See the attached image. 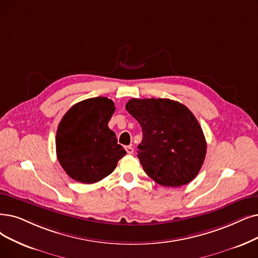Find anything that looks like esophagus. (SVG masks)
Returning <instances> with one entry per match:
<instances>
[{
  "mask_svg": "<svg viewBox=\"0 0 258 258\" xmlns=\"http://www.w3.org/2000/svg\"><path fill=\"white\" fill-rule=\"evenodd\" d=\"M125 148H126V151H127L128 154H132L133 153V148L131 146H126Z\"/></svg>",
  "mask_w": 258,
  "mask_h": 258,
  "instance_id": "obj_1",
  "label": "esophagus"
}]
</instances>
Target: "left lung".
Masks as SVG:
<instances>
[{"label":"left lung","mask_w":258,"mask_h":258,"mask_svg":"<svg viewBox=\"0 0 258 258\" xmlns=\"http://www.w3.org/2000/svg\"><path fill=\"white\" fill-rule=\"evenodd\" d=\"M126 110L143 130L138 158L144 171L163 186L194 180L203 165L207 142L190 110L168 98H132Z\"/></svg>","instance_id":"8db88e82"}]
</instances>
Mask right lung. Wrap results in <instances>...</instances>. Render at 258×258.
<instances>
[{
    "mask_svg": "<svg viewBox=\"0 0 258 258\" xmlns=\"http://www.w3.org/2000/svg\"><path fill=\"white\" fill-rule=\"evenodd\" d=\"M114 111V102L107 97L89 98L72 107L59 122L57 158L73 180L96 183L109 176L126 154L108 127Z\"/></svg>",
    "mask_w": 258,
    "mask_h": 258,
    "instance_id": "right-lung-1",
    "label": "right lung"
}]
</instances>
